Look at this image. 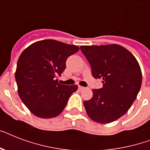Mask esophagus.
<instances>
[{"instance_id": "esophagus-1", "label": "esophagus", "mask_w": 150, "mask_h": 150, "mask_svg": "<svg viewBox=\"0 0 150 150\" xmlns=\"http://www.w3.org/2000/svg\"><path fill=\"white\" fill-rule=\"evenodd\" d=\"M85 89H86V88H85V87L81 86H79V89L80 91H82V90H84Z\"/></svg>"}]
</instances>
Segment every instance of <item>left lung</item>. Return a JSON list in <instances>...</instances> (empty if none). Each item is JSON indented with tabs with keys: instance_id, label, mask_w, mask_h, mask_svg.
Listing matches in <instances>:
<instances>
[{
	"instance_id": "obj_1",
	"label": "left lung",
	"mask_w": 150,
	"mask_h": 150,
	"mask_svg": "<svg viewBox=\"0 0 150 150\" xmlns=\"http://www.w3.org/2000/svg\"><path fill=\"white\" fill-rule=\"evenodd\" d=\"M95 79L103 88L93 89L83 102L87 115L95 122L108 124L128 112L142 85V71L134 55L117 44L81 46Z\"/></svg>"
}]
</instances>
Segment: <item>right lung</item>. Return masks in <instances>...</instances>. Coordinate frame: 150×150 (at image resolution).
Segmentation results:
<instances>
[{"label":"right lung","instance_id":"right-lung-1","mask_svg":"<svg viewBox=\"0 0 150 150\" xmlns=\"http://www.w3.org/2000/svg\"><path fill=\"white\" fill-rule=\"evenodd\" d=\"M79 48L54 40L35 42L25 48L15 71L18 93L31 113L41 118L58 116L78 86L58 82L66 60Z\"/></svg>","mask_w":150,"mask_h":150}]
</instances>
